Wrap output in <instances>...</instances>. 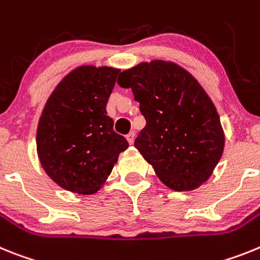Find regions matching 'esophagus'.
Instances as JSON below:
<instances>
[{"label":"esophagus","instance_id":"34e87169","mask_svg":"<svg viewBox=\"0 0 260 260\" xmlns=\"http://www.w3.org/2000/svg\"><path fill=\"white\" fill-rule=\"evenodd\" d=\"M127 140H128V143L132 145L133 143H135V132H129L127 135Z\"/></svg>","mask_w":260,"mask_h":260}]
</instances>
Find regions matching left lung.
Masks as SVG:
<instances>
[{
    "label": "left lung",
    "mask_w": 260,
    "mask_h": 260,
    "mask_svg": "<svg viewBox=\"0 0 260 260\" xmlns=\"http://www.w3.org/2000/svg\"><path fill=\"white\" fill-rule=\"evenodd\" d=\"M132 89L146 125L135 146L174 191L208 180L224 152L225 136L213 102L195 77L164 60L141 62L120 73Z\"/></svg>",
    "instance_id": "obj_1"
}]
</instances>
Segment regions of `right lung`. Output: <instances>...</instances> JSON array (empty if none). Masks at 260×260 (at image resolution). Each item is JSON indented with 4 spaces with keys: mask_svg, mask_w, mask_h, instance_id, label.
I'll return each instance as SVG.
<instances>
[{
    "mask_svg": "<svg viewBox=\"0 0 260 260\" xmlns=\"http://www.w3.org/2000/svg\"><path fill=\"white\" fill-rule=\"evenodd\" d=\"M119 72L110 67L76 68L44 106L36 132L38 155L47 175L71 192L95 193L128 148L106 111Z\"/></svg>",
    "mask_w": 260,
    "mask_h": 260,
    "instance_id": "obj_1",
    "label": "right lung"
}]
</instances>
